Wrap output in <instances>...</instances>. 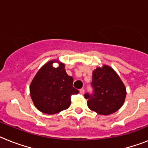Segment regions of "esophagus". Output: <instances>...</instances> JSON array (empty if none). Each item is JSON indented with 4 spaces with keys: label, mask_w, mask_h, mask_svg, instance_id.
Returning <instances> with one entry per match:
<instances>
[{
    "label": "esophagus",
    "mask_w": 148,
    "mask_h": 148,
    "mask_svg": "<svg viewBox=\"0 0 148 148\" xmlns=\"http://www.w3.org/2000/svg\"><path fill=\"white\" fill-rule=\"evenodd\" d=\"M79 92H80L82 95H83V94L84 93V89H81V90H79Z\"/></svg>",
    "instance_id": "esophagus-1"
}]
</instances>
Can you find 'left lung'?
I'll use <instances>...</instances> for the list:
<instances>
[{"label": "left lung", "instance_id": "8db88e82", "mask_svg": "<svg viewBox=\"0 0 148 148\" xmlns=\"http://www.w3.org/2000/svg\"><path fill=\"white\" fill-rule=\"evenodd\" d=\"M91 84L93 94L84 95L91 110L108 116L121 108L126 98V87L113 68L103 65L94 70Z\"/></svg>", "mask_w": 148, "mask_h": 148}]
</instances>
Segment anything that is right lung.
Returning <instances> with one entry per match:
<instances>
[{
    "label": "right lung",
    "instance_id": "obj_1",
    "mask_svg": "<svg viewBox=\"0 0 148 148\" xmlns=\"http://www.w3.org/2000/svg\"><path fill=\"white\" fill-rule=\"evenodd\" d=\"M55 62L59 64L58 68L52 66ZM73 84V77L66 74L64 63L58 60L48 61L39 69L30 84V96L34 105L49 115L67 109L71 104V95L78 93Z\"/></svg>",
    "mask_w": 148,
    "mask_h": 148
}]
</instances>
